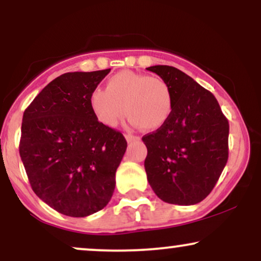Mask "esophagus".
Listing matches in <instances>:
<instances>
[{
  "label": "esophagus",
  "mask_w": 261,
  "mask_h": 261,
  "mask_svg": "<svg viewBox=\"0 0 261 261\" xmlns=\"http://www.w3.org/2000/svg\"><path fill=\"white\" fill-rule=\"evenodd\" d=\"M125 139L127 140V142H133V141H140L139 136H135V135H130V134L125 135Z\"/></svg>",
  "instance_id": "34e87169"
}]
</instances>
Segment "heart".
Instances as JSON below:
<instances>
[{
	"label": "heart",
	"mask_w": 261,
	"mask_h": 261,
	"mask_svg": "<svg viewBox=\"0 0 261 261\" xmlns=\"http://www.w3.org/2000/svg\"><path fill=\"white\" fill-rule=\"evenodd\" d=\"M89 104L98 121L108 127H115L126 110L135 126L157 130L169 120L173 110L172 92L163 80L133 71L110 77L106 89L93 91Z\"/></svg>",
	"instance_id": "b5f03b06"
}]
</instances>
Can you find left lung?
<instances>
[{
	"mask_svg": "<svg viewBox=\"0 0 261 261\" xmlns=\"http://www.w3.org/2000/svg\"><path fill=\"white\" fill-rule=\"evenodd\" d=\"M169 87V120L142 137L145 169L155 195L174 205H195L215 188L228 160L229 124L215 95L173 66L147 68Z\"/></svg>",
	"mask_w": 261,
	"mask_h": 261,
	"instance_id": "8db88e82",
	"label": "left lung"
}]
</instances>
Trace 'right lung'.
<instances>
[{"instance_id":"obj_1","label":"right lung","mask_w":261,"mask_h":261,"mask_svg":"<svg viewBox=\"0 0 261 261\" xmlns=\"http://www.w3.org/2000/svg\"><path fill=\"white\" fill-rule=\"evenodd\" d=\"M109 72L110 68L61 74L23 114L19 154L31 187L66 216L98 212L115 189L127 142L120 131L98 121L89 104Z\"/></svg>"}]
</instances>
